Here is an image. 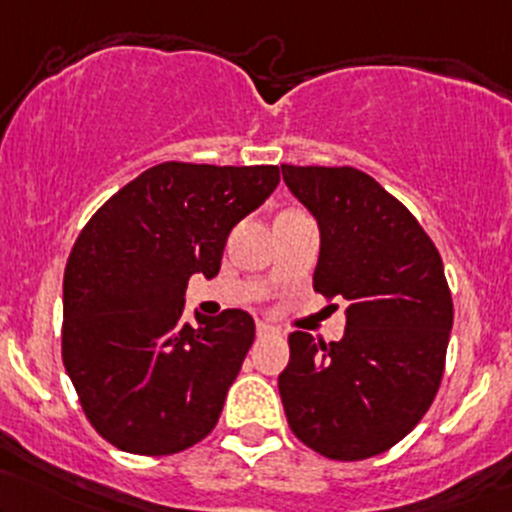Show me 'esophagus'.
I'll return each mask as SVG.
<instances>
[{
	"mask_svg": "<svg viewBox=\"0 0 512 512\" xmlns=\"http://www.w3.org/2000/svg\"><path fill=\"white\" fill-rule=\"evenodd\" d=\"M267 333H277V328L265 323V320H257V335H267Z\"/></svg>",
	"mask_w": 512,
	"mask_h": 512,
	"instance_id": "obj_1",
	"label": "esophagus"
}]
</instances>
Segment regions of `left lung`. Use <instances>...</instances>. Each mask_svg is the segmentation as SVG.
Segmentation results:
<instances>
[{"instance_id": "1", "label": "left lung", "mask_w": 512, "mask_h": 512, "mask_svg": "<svg viewBox=\"0 0 512 512\" xmlns=\"http://www.w3.org/2000/svg\"><path fill=\"white\" fill-rule=\"evenodd\" d=\"M282 177L320 230L313 289L345 303L342 340L289 335L286 420L323 457H374L418 425L440 389L454 318L442 257L369 174L282 165Z\"/></svg>"}]
</instances>
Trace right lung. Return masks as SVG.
Instances as JSON below:
<instances>
[{
  "mask_svg": "<svg viewBox=\"0 0 512 512\" xmlns=\"http://www.w3.org/2000/svg\"><path fill=\"white\" fill-rule=\"evenodd\" d=\"M279 167L162 162L84 226L63 282V362L89 423L131 454H174L216 428L255 340L240 308L182 323L192 274L213 279L228 233Z\"/></svg>",
  "mask_w": 512,
  "mask_h": 512,
  "instance_id": "1",
  "label": "right lung"
}]
</instances>
